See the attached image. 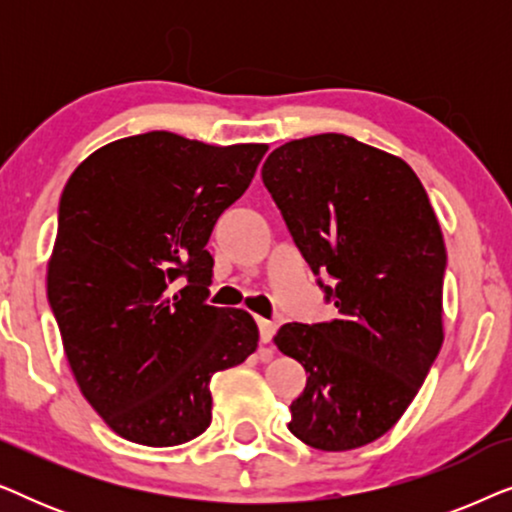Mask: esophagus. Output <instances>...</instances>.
I'll list each match as a JSON object with an SVG mask.
<instances>
[{
    "label": "esophagus",
    "mask_w": 512,
    "mask_h": 512,
    "mask_svg": "<svg viewBox=\"0 0 512 512\" xmlns=\"http://www.w3.org/2000/svg\"><path fill=\"white\" fill-rule=\"evenodd\" d=\"M256 324H258V333H261V342H270L277 326L268 319H256Z\"/></svg>",
    "instance_id": "obj_1"
}]
</instances>
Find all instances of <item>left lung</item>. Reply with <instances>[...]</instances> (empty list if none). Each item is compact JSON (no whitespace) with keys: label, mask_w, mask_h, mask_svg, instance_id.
Here are the masks:
<instances>
[{"label":"left lung","mask_w":512,"mask_h":512,"mask_svg":"<svg viewBox=\"0 0 512 512\" xmlns=\"http://www.w3.org/2000/svg\"><path fill=\"white\" fill-rule=\"evenodd\" d=\"M261 177L335 305L331 321H293L275 335L307 373L289 431L326 452L373 443L443 345L447 251L429 195L401 158L338 132L279 146Z\"/></svg>","instance_id":"1"}]
</instances>
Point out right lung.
I'll use <instances>...</instances> for the list:
<instances>
[{
    "label": "right lung",
    "mask_w": 512,
    "mask_h": 512,
    "mask_svg": "<svg viewBox=\"0 0 512 512\" xmlns=\"http://www.w3.org/2000/svg\"><path fill=\"white\" fill-rule=\"evenodd\" d=\"M265 151L146 132L97 149L62 191L48 305L81 394L125 440L172 447L200 436L212 375L258 345L249 312L207 305L205 247Z\"/></svg>",
    "instance_id": "right-lung-1"
}]
</instances>
